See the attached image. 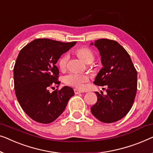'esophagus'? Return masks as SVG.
Here are the masks:
<instances>
[{
  "label": "esophagus",
  "instance_id": "obj_1",
  "mask_svg": "<svg viewBox=\"0 0 153 153\" xmlns=\"http://www.w3.org/2000/svg\"><path fill=\"white\" fill-rule=\"evenodd\" d=\"M74 93H75V94H79L80 93H82V91H80V90L77 89H74Z\"/></svg>",
  "mask_w": 153,
  "mask_h": 153
}]
</instances>
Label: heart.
<instances>
[{
	"instance_id": "obj_1",
	"label": "heart",
	"mask_w": 153,
	"mask_h": 153,
	"mask_svg": "<svg viewBox=\"0 0 153 153\" xmlns=\"http://www.w3.org/2000/svg\"><path fill=\"white\" fill-rule=\"evenodd\" d=\"M76 55L81 58L85 62H91L93 61L94 55L91 49L87 47H81L76 51ZM68 57L66 54H64L59 58L58 61V66L60 69L64 71L66 69ZM89 77L87 75L77 73H71L66 76L64 78V82L66 85L74 87L77 89H82L85 88V83L89 82Z\"/></svg>"
}]
</instances>
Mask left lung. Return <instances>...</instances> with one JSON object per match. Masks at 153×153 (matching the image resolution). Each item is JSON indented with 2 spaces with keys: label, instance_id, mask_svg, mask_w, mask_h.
Instances as JSON below:
<instances>
[{
  "label": "left lung",
  "instance_id": "1",
  "mask_svg": "<svg viewBox=\"0 0 153 153\" xmlns=\"http://www.w3.org/2000/svg\"><path fill=\"white\" fill-rule=\"evenodd\" d=\"M94 46L100 51L103 68L94 83L105 86L107 94L96 92L98 100L91 111L100 121L110 123L123 119L132 108L137 90V72L130 55L117 42L100 39Z\"/></svg>",
  "mask_w": 153,
  "mask_h": 153
}]
</instances>
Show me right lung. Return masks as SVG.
Masks as SVG:
<instances>
[{
	"label": "right lung",
	"mask_w": 153,
	"mask_h": 153,
	"mask_svg": "<svg viewBox=\"0 0 153 153\" xmlns=\"http://www.w3.org/2000/svg\"><path fill=\"white\" fill-rule=\"evenodd\" d=\"M76 44L36 39L19 53L14 67L15 94L23 110L35 121L44 124L54 121L74 95L70 87L52 93L48 89L54 84H60L57 60Z\"/></svg>",
	"instance_id": "right-lung-1"
}]
</instances>
